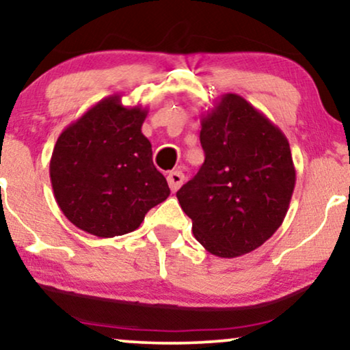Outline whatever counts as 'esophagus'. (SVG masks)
<instances>
[{
  "mask_svg": "<svg viewBox=\"0 0 350 350\" xmlns=\"http://www.w3.org/2000/svg\"><path fill=\"white\" fill-rule=\"evenodd\" d=\"M167 184H170V189L172 192H178L180 185L184 184L183 171H171L170 174H167Z\"/></svg>",
  "mask_w": 350,
  "mask_h": 350,
  "instance_id": "esophagus-1",
  "label": "esophagus"
}]
</instances>
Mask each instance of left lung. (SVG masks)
I'll list each match as a JSON object with an SVG mask.
<instances>
[{"instance_id":"obj_1","label":"left lung","mask_w":350,"mask_h":350,"mask_svg":"<svg viewBox=\"0 0 350 350\" xmlns=\"http://www.w3.org/2000/svg\"><path fill=\"white\" fill-rule=\"evenodd\" d=\"M204 163L178 190L195 239L219 258L259 248L282 226L296 184L282 129L239 94H224L202 115Z\"/></svg>"}]
</instances>
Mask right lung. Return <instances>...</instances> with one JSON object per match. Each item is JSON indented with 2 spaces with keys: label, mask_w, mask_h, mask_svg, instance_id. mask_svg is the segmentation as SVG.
<instances>
[{
  "label": "right lung",
  "mask_w": 350,
  "mask_h": 350,
  "mask_svg": "<svg viewBox=\"0 0 350 350\" xmlns=\"http://www.w3.org/2000/svg\"><path fill=\"white\" fill-rule=\"evenodd\" d=\"M147 107L105 97L60 133L49 176L60 211L88 234L111 239L141 226L148 209L170 197L142 134Z\"/></svg>",
  "instance_id": "obj_1"
}]
</instances>
